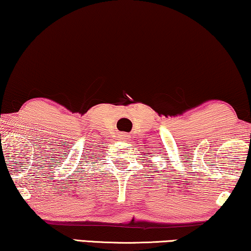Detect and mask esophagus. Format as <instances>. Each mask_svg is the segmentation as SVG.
<instances>
[{
    "instance_id": "1",
    "label": "esophagus",
    "mask_w": 251,
    "mask_h": 251,
    "mask_svg": "<svg viewBox=\"0 0 251 251\" xmlns=\"http://www.w3.org/2000/svg\"><path fill=\"white\" fill-rule=\"evenodd\" d=\"M121 137H122V139H126V137H128V135H126V133H122Z\"/></svg>"
}]
</instances>
